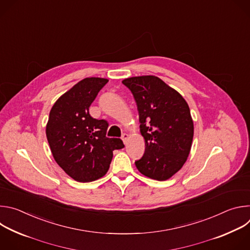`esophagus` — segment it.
I'll return each mask as SVG.
<instances>
[{
  "label": "esophagus",
  "instance_id": "obj_1",
  "mask_svg": "<svg viewBox=\"0 0 250 250\" xmlns=\"http://www.w3.org/2000/svg\"><path fill=\"white\" fill-rule=\"evenodd\" d=\"M122 139H123V141L125 142V145H126V141H127V139H128V134H127V133H124V134L122 135Z\"/></svg>",
  "mask_w": 250,
  "mask_h": 250
}]
</instances>
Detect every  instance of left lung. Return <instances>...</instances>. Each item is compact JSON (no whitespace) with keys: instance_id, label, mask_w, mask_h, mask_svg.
Returning a JSON list of instances; mask_svg holds the SVG:
<instances>
[{"instance_id":"obj_1","label":"left lung","mask_w":250,"mask_h":250,"mask_svg":"<svg viewBox=\"0 0 250 250\" xmlns=\"http://www.w3.org/2000/svg\"><path fill=\"white\" fill-rule=\"evenodd\" d=\"M135 100L146 151L135 161L146 177L165 181L179 171L189 156L194 124L187 102L155 76L125 79Z\"/></svg>"}]
</instances>
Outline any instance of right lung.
<instances>
[{"mask_svg":"<svg viewBox=\"0 0 250 250\" xmlns=\"http://www.w3.org/2000/svg\"><path fill=\"white\" fill-rule=\"evenodd\" d=\"M108 79L91 77L78 82L53 104L46 137L57 164L78 182H92L110 168L115 149L124 148L120 138L106 137L109 124L89 114L91 104Z\"/></svg>","mask_w":250,"mask_h":250,"instance_id":"right-lung-1","label":"right lung"}]
</instances>
